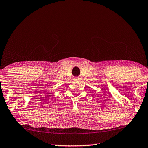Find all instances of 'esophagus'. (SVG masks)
Masks as SVG:
<instances>
[{"label": "esophagus", "instance_id": "obj_1", "mask_svg": "<svg viewBox=\"0 0 148 148\" xmlns=\"http://www.w3.org/2000/svg\"><path fill=\"white\" fill-rule=\"evenodd\" d=\"M74 80L75 82H80L81 81V78H80V77H74Z\"/></svg>", "mask_w": 148, "mask_h": 148}]
</instances>
